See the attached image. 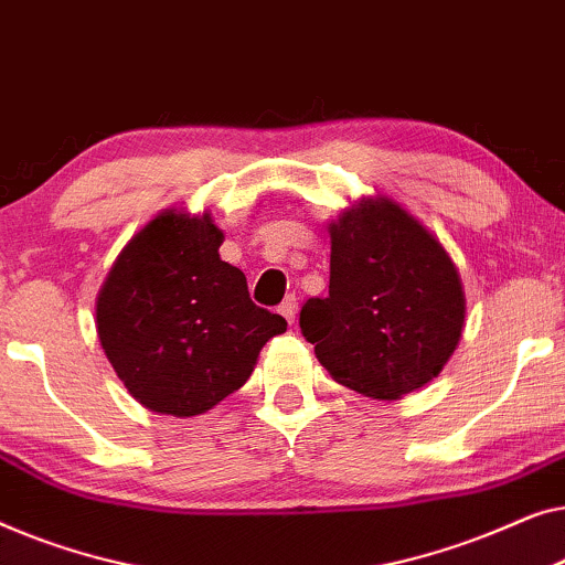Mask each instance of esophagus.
Segmentation results:
<instances>
[{"mask_svg": "<svg viewBox=\"0 0 565 565\" xmlns=\"http://www.w3.org/2000/svg\"><path fill=\"white\" fill-rule=\"evenodd\" d=\"M279 312L284 315L286 322L294 324V320H297V297H286V299L281 301Z\"/></svg>", "mask_w": 565, "mask_h": 565, "instance_id": "esophagus-1", "label": "esophagus"}]
</instances>
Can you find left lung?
I'll return each instance as SVG.
<instances>
[{
  "instance_id": "1",
  "label": "left lung",
  "mask_w": 565,
  "mask_h": 565,
  "mask_svg": "<svg viewBox=\"0 0 565 565\" xmlns=\"http://www.w3.org/2000/svg\"><path fill=\"white\" fill-rule=\"evenodd\" d=\"M328 230L330 294L305 301L299 328L338 384L399 399L456 351L466 320L458 268L388 196H363Z\"/></svg>"
}]
</instances>
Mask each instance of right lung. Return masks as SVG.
<instances>
[{"mask_svg":"<svg viewBox=\"0 0 565 565\" xmlns=\"http://www.w3.org/2000/svg\"><path fill=\"white\" fill-rule=\"evenodd\" d=\"M210 212L166 210L109 268L97 335L117 379L158 415L194 417L237 392L258 353L286 330L250 301L241 268L220 258Z\"/></svg>","mask_w":565,"mask_h":565,"instance_id":"1","label":"right lung"}]
</instances>
